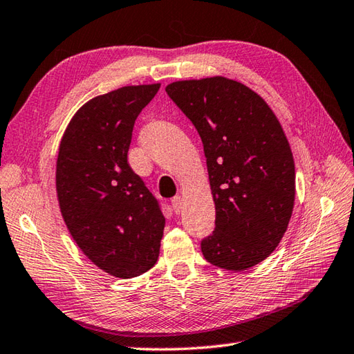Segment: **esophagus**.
<instances>
[{
    "label": "esophagus",
    "mask_w": 354,
    "mask_h": 354,
    "mask_svg": "<svg viewBox=\"0 0 354 354\" xmlns=\"http://www.w3.org/2000/svg\"><path fill=\"white\" fill-rule=\"evenodd\" d=\"M171 206H172V209H174L176 214H180V212H182V209H183V200H182V197H180V195H177V197L172 198L171 200Z\"/></svg>",
    "instance_id": "34e87169"
}]
</instances>
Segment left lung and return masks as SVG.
Wrapping results in <instances>:
<instances>
[{
    "mask_svg": "<svg viewBox=\"0 0 354 354\" xmlns=\"http://www.w3.org/2000/svg\"><path fill=\"white\" fill-rule=\"evenodd\" d=\"M165 91L197 129L215 203V230L203 256L227 271L261 263L280 243L292 215L295 165L266 101L223 75L180 80Z\"/></svg>",
    "mask_w": 354,
    "mask_h": 354,
    "instance_id": "1",
    "label": "left lung"
}]
</instances>
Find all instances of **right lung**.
I'll return each mask as SVG.
<instances>
[{
    "label": "right lung",
    "mask_w": 354,
    "mask_h": 354,
    "mask_svg": "<svg viewBox=\"0 0 354 354\" xmlns=\"http://www.w3.org/2000/svg\"><path fill=\"white\" fill-rule=\"evenodd\" d=\"M160 83L124 86L84 103L62 136L59 207L71 236L100 270L138 277L159 257L165 216L127 162L133 125Z\"/></svg>",
    "instance_id": "right-lung-1"
}]
</instances>
